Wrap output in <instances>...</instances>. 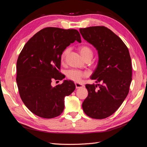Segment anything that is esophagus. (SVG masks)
<instances>
[{
  "label": "esophagus",
  "mask_w": 147,
  "mask_h": 147,
  "mask_svg": "<svg viewBox=\"0 0 147 147\" xmlns=\"http://www.w3.org/2000/svg\"><path fill=\"white\" fill-rule=\"evenodd\" d=\"M75 85H76V89H79V88H81L84 87L83 84H79V83H75Z\"/></svg>",
  "instance_id": "esophagus-1"
}]
</instances>
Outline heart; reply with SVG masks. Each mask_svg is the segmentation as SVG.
<instances>
[{
    "label": "heart",
    "instance_id": "1",
    "mask_svg": "<svg viewBox=\"0 0 147 147\" xmlns=\"http://www.w3.org/2000/svg\"><path fill=\"white\" fill-rule=\"evenodd\" d=\"M79 53L83 57V58H85L87 57H92L93 55V52L91 49L88 47L87 45H82L79 48ZM69 52V49L67 48L62 53L61 55V59L63 60L65 57L67 55ZM86 76V74L83 73L82 71L77 70V69H70L68 70L66 72V77L68 78L70 80H72L75 82H78L81 80V79Z\"/></svg>",
    "mask_w": 147,
    "mask_h": 147
}]
</instances>
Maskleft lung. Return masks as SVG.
Here are the masks:
<instances>
[{
	"mask_svg": "<svg viewBox=\"0 0 147 147\" xmlns=\"http://www.w3.org/2000/svg\"><path fill=\"white\" fill-rule=\"evenodd\" d=\"M79 31L97 50L98 64L90 79L100 83L86 85L88 96L82 103L83 111L92 118H106L118 110L129 93L132 81L129 50L118 36L105 26L80 28Z\"/></svg>",
	"mask_w": 147,
	"mask_h": 147,
	"instance_id": "1",
	"label": "left lung"
}]
</instances>
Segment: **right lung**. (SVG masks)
<instances>
[{
	"label": "right lung",
	"mask_w": 147,
	"mask_h": 147,
	"mask_svg": "<svg viewBox=\"0 0 147 147\" xmlns=\"http://www.w3.org/2000/svg\"><path fill=\"white\" fill-rule=\"evenodd\" d=\"M75 40L81 42L76 29L45 28L24 45L16 62V83L20 97L29 110L43 118H53L65 108V97L75 90L73 82L64 80L52 87L53 79L62 80L61 57Z\"/></svg>",
	"instance_id": "right-lung-1"
}]
</instances>
